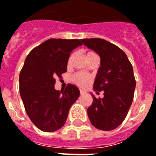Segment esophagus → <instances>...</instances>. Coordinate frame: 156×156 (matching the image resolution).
Returning <instances> with one entry per match:
<instances>
[{
	"mask_svg": "<svg viewBox=\"0 0 156 156\" xmlns=\"http://www.w3.org/2000/svg\"><path fill=\"white\" fill-rule=\"evenodd\" d=\"M80 94H84L85 91L82 90H80Z\"/></svg>",
	"mask_w": 156,
	"mask_h": 156,
	"instance_id": "1",
	"label": "esophagus"
}]
</instances>
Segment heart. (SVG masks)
I'll return each instance as SVG.
<instances>
[{
  "mask_svg": "<svg viewBox=\"0 0 156 156\" xmlns=\"http://www.w3.org/2000/svg\"><path fill=\"white\" fill-rule=\"evenodd\" d=\"M93 55H97V54L93 51L87 52V54H86V58H88V57L93 56ZM69 62H70V59L69 60V62L68 63H69ZM90 77L87 75V74H83V73H77V74L72 76V81H73V82L80 87H87V85L90 83Z\"/></svg>",
  "mask_w": 156,
  "mask_h": 156,
  "instance_id": "1",
  "label": "heart"
}]
</instances>
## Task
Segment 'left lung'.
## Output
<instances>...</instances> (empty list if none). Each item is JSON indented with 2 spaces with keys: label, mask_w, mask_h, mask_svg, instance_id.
Listing matches in <instances>:
<instances>
[{
  "label": "left lung",
  "mask_w": 156,
  "mask_h": 156,
  "mask_svg": "<svg viewBox=\"0 0 156 156\" xmlns=\"http://www.w3.org/2000/svg\"><path fill=\"white\" fill-rule=\"evenodd\" d=\"M82 42L99 55L101 66L94 82L97 92L104 97L95 98L87 109L94 127L111 131L123 122L134 98L135 82L133 67L128 58L117 45L101 38L82 39Z\"/></svg>",
  "instance_id": "1"
}]
</instances>
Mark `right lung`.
<instances>
[{"label": "right lung", "mask_w": 156, "mask_h": 156, "mask_svg": "<svg viewBox=\"0 0 156 156\" xmlns=\"http://www.w3.org/2000/svg\"><path fill=\"white\" fill-rule=\"evenodd\" d=\"M81 39L51 38L33 49L25 58L19 76V89L28 116L45 132L55 131L64 126L71 106L80 91L68 84L56 90L57 77L66 72L73 49L82 45Z\"/></svg>", "instance_id": "obj_1"}]
</instances>
